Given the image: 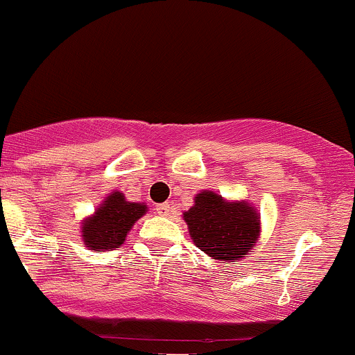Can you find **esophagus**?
Returning a JSON list of instances; mask_svg holds the SVG:
<instances>
[{"mask_svg": "<svg viewBox=\"0 0 355 355\" xmlns=\"http://www.w3.org/2000/svg\"><path fill=\"white\" fill-rule=\"evenodd\" d=\"M157 214L162 215V217H168V215L172 214V207H170V203H162V205H158Z\"/></svg>", "mask_w": 355, "mask_h": 355, "instance_id": "1", "label": "esophagus"}]
</instances>
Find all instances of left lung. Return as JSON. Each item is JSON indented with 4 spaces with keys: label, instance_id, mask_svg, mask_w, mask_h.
Returning a JSON list of instances; mask_svg holds the SVG:
<instances>
[{
    "label": "left lung",
    "instance_id": "1",
    "mask_svg": "<svg viewBox=\"0 0 355 355\" xmlns=\"http://www.w3.org/2000/svg\"><path fill=\"white\" fill-rule=\"evenodd\" d=\"M193 243L220 263L242 260L260 239V214L247 200H227L211 190L195 195L183 211Z\"/></svg>",
    "mask_w": 355,
    "mask_h": 355
}]
</instances>
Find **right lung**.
Segmentation results:
<instances>
[{"mask_svg":"<svg viewBox=\"0 0 355 355\" xmlns=\"http://www.w3.org/2000/svg\"><path fill=\"white\" fill-rule=\"evenodd\" d=\"M146 211V203L128 202L125 193L113 190L89 217L81 220V242L93 252L115 250L123 245L128 232Z\"/></svg>","mask_w":355,"mask_h":355,"instance_id":"1","label":"right lung"}]
</instances>
